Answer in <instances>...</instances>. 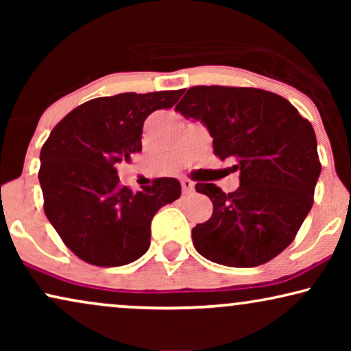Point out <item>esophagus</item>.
Wrapping results in <instances>:
<instances>
[{"label":"esophagus","mask_w":351,"mask_h":351,"mask_svg":"<svg viewBox=\"0 0 351 351\" xmlns=\"http://www.w3.org/2000/svg\"><path fill=\"white\" fill-rule=\"evenodd\" d=\"M180 184H182V191H184V195H190L195 191V184L191 180L182 179Z\"/></svg>","instance_id":"34e87169"}]
</instances>
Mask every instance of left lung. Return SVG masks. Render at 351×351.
I'll use <instances>...</instances> for the list:
<instances>
[{"instance_id":"obj_1","label":"left lung","mask_w":351,"mask_h":351,"mask_svg":"<svg viewBox=\"0 0 351 351\" xmlns=\"http://www.w3.org/2000/svg\"><path fill=\"white\" fill-rule=\"evenodd\" d=\"M214 138V155L239 171V186L223 193L196 184L214 210L191 230L195 249L227 267L267 263L294 241L313 206L321 172L316 136L289 100L275 93L233 86H193L177 104Z\"/></svg>"}]
</instances>
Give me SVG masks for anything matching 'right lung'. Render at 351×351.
Wrapping results in <instances>:
<instances>
[{
  "label": "right lung",
  "instance_id": "1",
  "mask_svg": "<svg viewBox=\"0 0 351 351\" xmlns=\"http://www.w3.org/2000/svg\"><path fill=\"white\" fill-rule=\"evenodd\" d=\"M184 90L99 97L66 114L41 148L38 172L45 214L81 261L119 267L150 247L152 219L179 199L177 179L161 177L134 191L119 184L118 165L142 152L143 121L171 108Z\"/></svg>",
  "mask_w": 351,
  "mask_h": 351
}]
</instances>
